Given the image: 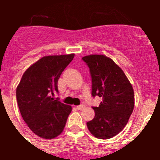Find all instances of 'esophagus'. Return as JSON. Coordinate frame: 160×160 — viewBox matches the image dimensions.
I'll return each mask as SVG.
<instances>
[{"mask_svg": "<svg viewBox=\"0 0 160 160\" xmlns=\"http://www.w3.org/2000/svg\"><path fill=\"white\" fill-rule=\"evenodd\" d=\"M76 108H77L78 110H82V109L85 108V105L84 104H81V105L77 106V107H76Z\"/></svg>", "mask_w": 160, "mask_h": 160, "instance_id": "obj_1", "label": "esophagus"}]
</instances>
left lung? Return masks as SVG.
I'll return each instance as SVG.
<instances>
[{"label": "left lung", "instance_id": "8db88e82", "mask_svg": "<svg viewBox=\"0 0 160 160\" xmlns=\"http://www.w3.org/2000/svg\"><path fill=\"white\" fill-rule=\"evenodd\" d=\"M82 60L90 69L92 96L102 101L93 107L95 115L87 122L94 137L108 139L118 135L128 123L135 106L134 90L122 70L105 55L91 54Z\"/></svg>", "mask_w": 160, "mask_h": 160}]
</instances>
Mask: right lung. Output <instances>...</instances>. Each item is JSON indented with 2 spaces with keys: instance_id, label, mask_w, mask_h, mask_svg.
Listing matches in <instances>:
<instances>
[{
  "instance_id": "obj_1",
  "label": "right lung",
  "mask_w": 160,
  "mask_h": 160,
  "mask_svg": "<svg viewBox=\"0 0 160 160\" xmlns=\"http://www.w3.org/2000/svg\"><path fill=\"white\" fill-rule=\"evenodd\" d=\"M74 54L46 56L25 70L17 87L20 112L29 129L41 138L49 139L62 132L70 106L51 97L58 92V81Z\"/></svg>"
}]
</instances>
